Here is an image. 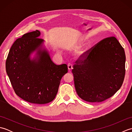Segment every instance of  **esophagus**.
I'll list each match as a JSON object with an SVG mask.
<instances>
[{
  "label": "esophagus",
  "mask_w": 132,
  "mask_h": 132,
  "mask_svg": "<svg viewBox=\"0 0 132 132\" xmlns=\"http://www.w3.org/2000/svg\"><path fill=\"white\" fill-rule=\"evenodd\" d=\"M68 69L69 70H71L72 69V64L71 63H69L68 64Z\"/></svg>",
  "instance_id": "34e87169"
}]
</instances>
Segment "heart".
I'll return each instance as SVG.
<instances>
[{"mask_svg": "<svg viewBox=\"0 0 132 132\" xmlns=\"http://www.w3.org/2000/svg\"><path fill=\"white\" fill-rule=\"evenodd\" d=\"M87 50V49H86V48H83V49H82L79 50V53H78V54H79V55H82L85 54V53H86Z\"/></svg>", "mask_w": 132, "mask_h": 132, "instance_id": "b5f03b06", "label": "heart"}]
</instances>
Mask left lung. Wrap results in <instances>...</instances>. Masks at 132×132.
<instances>
[{
    "label": "left lung",
    "mask_w": 132,
    "mask_h": 132,
    "mask_svg": "<svg viewBox=\"0 0 132 132\" xmlns=\"http://www.w3.org/2000/svg\"><path fill=\"white\" fill-rule=\"evenodd\" d=\"M124 49L116 37L103 39L75 62V88L86 102H102L121 87L125 74Z\"/></svg>",
    "instance_id": "8db88e82"
}]
</instances>
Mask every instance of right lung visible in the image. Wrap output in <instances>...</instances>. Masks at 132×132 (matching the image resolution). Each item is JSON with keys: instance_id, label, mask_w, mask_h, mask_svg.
Listing matches in <instances>:
<instances>
[{"instance_id": "1", "label": "right lung", "mask_w": 132, "mask_h": 132, "mask_svg": "<svg viewBox=\"0 0 132 132\" xmlns=\"http://www.w3.org/2000/svg\"><path fill=\"white\" fill-rule=\"evenodd\" d=\"M40 36L36 30L17 39L10 50L5 68L18 96L30 103L44 104L54 99L68 68L66 64L53 62L47 50L41 49L44 40ZM35 50L37 57L30 60V55Z\"/></svg>"}]
</instances>
